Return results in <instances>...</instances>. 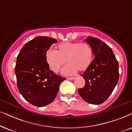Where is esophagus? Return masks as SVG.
Returning <instances> with one entry per match:
<instances>
[{
    "label": "esophagus",
    "mask_w": 132,
    "mask_h": 132,
    "mask_svg": "<svg viewBox=\"0 0 132 132\" xmlns=\"http://www.w3.org/2000/svg\"><path fill=\"white\" fill-rule=\"evenodd\" d=\"M75 78V77H68V78H67V79H68V80H73V79Z\"/></svg>",
    "instance_id": "1"
}]
</instances>
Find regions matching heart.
Listing matches in <instances>:
<instances>
[{
	"instance_id": "1",
	"label": "heart",
	"mask_w": 132,
	"mask_h": 132,
	"mask_svg": "<svg viewBox=\"0 0 132 132\" xmlns=\"http://www.w3.org/2000/svg\"><path fill=\"white\" fill-rule=\"evenodd\" d=\"M48 64L52 71L58 72L66 63L62 73L69 75L77 70L82 72L89 67L93 59V51L87 43L79 42H64L57 46V50H49L46 54Z\"/></svg>"
}]
</instances>
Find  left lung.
<instances>
[{"label": "left lung", "mask_w": 132, "mask_h": 132, "mask_svg": "<svg viewBox=\"0 0 132 132\" xmlns=\"http://www.w3.org/2000/svg\"><path fill=\"white\" fill-rule=\"evenodd\" d=\"M85 41L90 46L95 57L81 75L85 80V86L78 91L86 102L97 105L106 101L117 85L118 63L112 49L102 40L89 36Z\"/></svg>", "instance_id": "obj_1"}]
</instances>
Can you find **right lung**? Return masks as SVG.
Returning a JSON list of instances; mask_svg holds the SVG:
<instances>
[{"mask_svg":"<svg viewBox=\"0 0 132 132\" xmlns=\"http://www.w3.org/2000/svg\"><path fill=\"white\" fill-rule=\"evenodd\" d=\"M55 38L38 36L24 45L17 57L15 73L17 87L24 99L37 107L52 103L65 78L50 69L46 54Z\"/></svg>","mask_w":132,"mask_h":132,"instance_id":"1","label":"right lung"}]
</instances>
